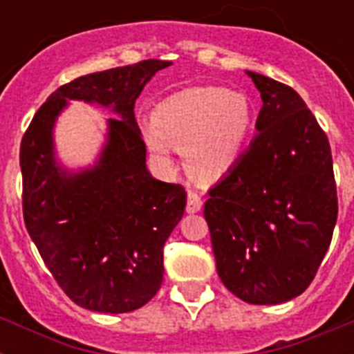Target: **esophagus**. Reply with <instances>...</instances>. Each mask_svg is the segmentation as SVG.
Listing matches in <instances>:
<instances>
[{"label":"esophagus","mask_w":354,"mask_h":354,"mask_svg":"<svg viewBox=\"0 0 354 354\" xmlns=\"http://www.w3.org/2000/svg\"><path fill=\"white\" fill-rule=\"evenodd\" d=\"M202 196H200L196 191H189L187 193V213H198L200 209H202Z\"/></svg>","instance_id":"34e87169"}]
</instances>
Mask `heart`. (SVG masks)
<instances>
[{"label":"heart","mask_w":354,"mask_h":354,"mask_svg":"<svg viewBox=\"0 0 354 354\" xmlns=\"http://www.w3.org/2000/svg\"><path fill=\"white\" fill-rule=\"evenodd\" d=\"M252 127V104L242 93L191 88L161 102L143 136L156 158L172 163L176 149L183 150L194 174L213 180L235 165Z\"/></svg>","instance_id":"heart-1"}]
</instances>
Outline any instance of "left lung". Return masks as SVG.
<instances>
[{"mask_svg":"<svg viewBox=\"0 0 354 354\" xmlns=\"http://www.w3.org/2000/svg\"><path fill=\"white\" fill-rule=\"evenodd\" d=\"M248 75L263 99L259 133L207 191L204 216L224 286L252 305H277L313 283L335 232L338 196L327 133L299 93Z\"/></svg>","mask_w":354,"mask_h":354,"instance_id":"1","label":"left lung"}]
</instances>
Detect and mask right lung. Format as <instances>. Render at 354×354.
I'll list each match as a JSON object with an SVG mask.
<instances>
[{"mask_svg":"<svg viewBox=\"0 0 354 354\" xmlns=\"http://www.w3.org/2000/svg\"><path fill=\"white\" fill-rule=\"evenodd\" d=\"M165 60L90 73L53 91L19 145L25 227L58 286L79 307L130 313L163 283V246L182 221L187 193L145 165L133 104ZM68 98L114 108L107 147L93 169L68 175L54 163L52 124Z\"/></svg>","mask_w":354,"mask_h":354,"instance_id":"1","label":"right lung"}]
</instances>
